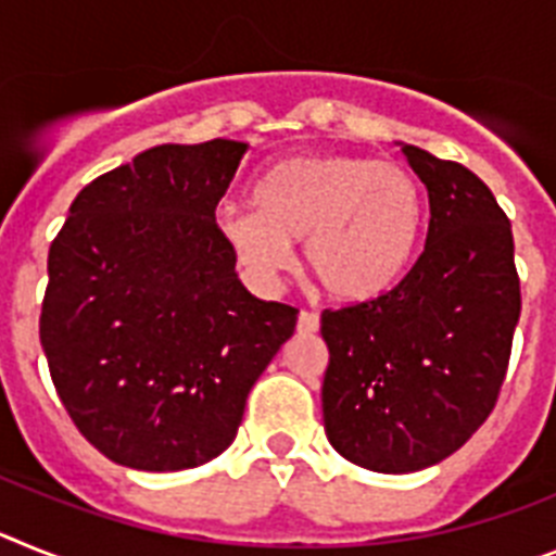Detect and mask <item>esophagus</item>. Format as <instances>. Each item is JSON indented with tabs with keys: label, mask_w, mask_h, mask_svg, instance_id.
<instances>
[{
	"label": "esophagus",
	"mask_w": 556,
	"mask_h": 556,
	"mask_svg": "<svg viewBox=\"0 0 556 556\" xmlns=\"http://www.w3.org/2000/svg\"><path fill=\"white\" fill-rule=\"evenodd\" d=\"M296 330L302 332V336H313V332L318 330V313H313V311H302V313H299Z\"/></svg>",
	"instance_id": "1"
}]
</instances>
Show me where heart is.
Listing matches in <instances>:
<instances>
[{"label": "heart", "mask_w": 556, "mask_h": 556, "mask_svg": "<svg viewBox=\"0 0 556 556\" xmlns=\"http://www.w3.org/2000/svg\"><path fill=\"white\" fill-rule=\"evenodd\" d=\"M257 212L224 206L220 235L260 285L291 268L305 238L311 277L336 299L378 296L408 263L419 231L417 178L397 162L358 153H311L277 164L254 190Z\"/></svg>", "instance_id": "heart-1"}]
</instances>
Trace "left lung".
<instances>
[{
    "label": "left lung",
    "mask_w": 556,
    "mask_h": 556,
    "mask_svg": "<svg viewBox=\"0 0 556 556\" xmlns=\"http://www.w3.org/2000/svg\"><path fill=\"white\" fill-rule=\"evenodd\" d=\"M428 190L425 249L394 288L321 313L325 431L352 465L431 467L498 403L520 316L506 212L465 164L403 144Z\"/></svg>",
    "instance_id": "obj_1"
}]
</instances>
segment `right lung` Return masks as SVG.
Wrapping results in <instances>:
<instances>
[{"mask_svg":"<svg viewBox=\"0 0 556 556\" xmlns=\"http://www.w3.org/2000/svg\"><path fill=\"white\" fill-rule=\"evenodd\" d=\"M249 144H159L77 192L38 336L75 428L148 472L224 453L299 311L251 296L215 220Z\"/></svg>","mask_w":556,"mask_h":556,"instance_id":"add662e5","label":"right lung"}]
</instances>
